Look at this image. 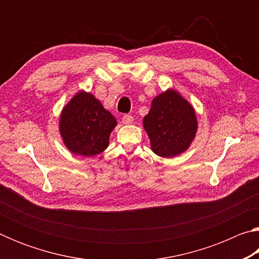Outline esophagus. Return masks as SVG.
Masks as SVG:
<instances>
[{
  "instance_id": "obj_1",
  "label": "esophagus",
  "mask_w": 259,
  "mask_h": 259,
  "mask_svg": "<svg viewBox=\"0 0 259 259\" xmlns=\"http://www.w3.org/2000/svg\"><path fill=\"white\" fill-rule=\"evenodd\" d=\"M134 122V116L129 115V114H125V115L122 116V123L124 124H131Z\"/></svg>"
}]
</instances>
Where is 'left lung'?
I'll return each mask as SVG.
<instances>
[{"label":"left lung","instance_id":"8db88e82","mask_svg":"<svg viewBox=\"0 0 259 259\" xmlns=\"http://www.w3.org/2000/svg\"><path fill=\"white\" fill-rule=\"evenodd\" d=\"M143 123L150 136L153 152L163 157L176 156L186 151L198 128L194 109L174 90L153 99L151 111Z\"/></svg>","mask_w":259,"mask_h":259}]
</instances>
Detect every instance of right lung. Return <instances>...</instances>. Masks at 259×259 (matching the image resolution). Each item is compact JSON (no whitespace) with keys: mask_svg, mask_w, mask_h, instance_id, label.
Masks as SVG:
<instances>
[{"mask_svg":"<svg viewBox=\"0 0 259 259\" xmlns=\"http://www.w3.org/2000/svg\"><path fill=\"white\" fill-rule=\"evenodd\" d=\"M116 120L93 95L78 93L60 115V134L74 154L94 156L105 151Z\"/></svg>","mask_w":259,"mask_h":259,"instance_id":"right-lung-1","label":"right lung"}]
</instances>
